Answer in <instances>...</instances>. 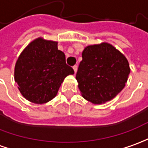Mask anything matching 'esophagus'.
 I'll return each instance as SVG.
<instances>
[{
  "label": "esophagus",
  "mask_w": 148,
  "mask_h": 148,
  "mask_svg": "<svg viewBox=\"0 0 148 148\" xmlns=\"http://www.w3.org/2000/svg\"><path fill=\"white\" fill-rule=\"evenodd\" d=\"M73 69H74V73L76 74V72H77V70H78V66L75 65V66H73Z\"/></svg>",
  "instance_id": "34e87169"
}]
</instances>
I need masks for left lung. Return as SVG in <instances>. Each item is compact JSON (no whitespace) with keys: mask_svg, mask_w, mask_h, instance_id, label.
Here are the masks:
<instances>
[{"mask_svg":"<svg viewBox=\"0 0 148 148\" xmlns=\"http://www.w3.org/2000/svg\"><path fill=\"white\" fill-rule=\"evenodd\" d=\"M76 79L85 99L93 103L111 100L124 88L130 74L124 55L107 43L83 50Z\"/></svg>","mask_w":148,"mask_h":148,"instance_id":"obj_1","label":"left lung"}]
</instances>
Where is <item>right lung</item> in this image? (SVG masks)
Here are the masks:
<instances>
[{
	"mask_svg": "<svg viewBox=\"0 0 148 148\" xmlns=\"http://www.w3.org/2000/svg\"><path fill=\"white\" fill-rule=\"evenodd\" d=\"M57 42L36 39L19 56L14 69L15 82L22 95L31 102L44 103L57 95L64 78L74 74Z\"/></svg>",
	"mask_w": 148,
	"mask_h": 148,
	"instance_id": "add662e5",
	"label": "right lung"
}]
</instances>
